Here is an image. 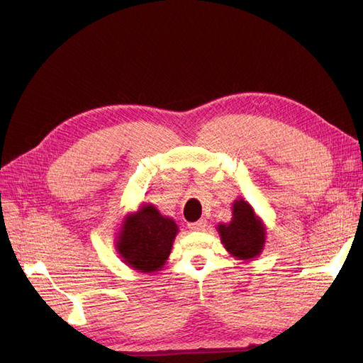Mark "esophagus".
<instances>
[{"label":"esophagus","mask_w":363,"mask_h":363,"mask_svg":"<svg viewBox=\"0 0 363 363\" xmlns=\"http://www.w3.org/2000/svg\"><path fill=\"white\" fill-rule=\"evenodd\" d=\"M206 225H207L206 219H199V221H196V223L188 224V227H189L191 230H194V232H200V230H204Z\"/></svg>","instance_id":"esophagus-1"}]
</instances>
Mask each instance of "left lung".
Instances as JSON below:
<instances>
[{"label": "left lung", "instance_id": "1", "mask_svg": "<svg viewBox=\"0 0 363 363\" xmlns=\"http://www.w3.org/2000/svg\"><path fill=\"white\" fill-rule=\"evenodd\" d=\"M232 213V221L227 224L221 223L216 227L224 248L238 260L256 259L265 248V224L244 199L233 201Z\"/></svg>", "mask_w": 363, "mask_h": 363}]
</instances>
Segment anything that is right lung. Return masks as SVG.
<instances>
[{"mask_svg": "<svg viewBox=\"0 0 363 363\" xmlns=\"http://www.w3.org/2000/svg\"><path fill=\"white\" fill-rule=\"evenodd\" d=\"M179 227L155 204L142 203L125 215L116 236V251L127 267L139 272H157L167 263Z\"/></svg>", "mask_w": 363, "mask_h": 363, "instance_id": "add662e5", "label": "right lung"}]
</instances>
